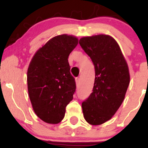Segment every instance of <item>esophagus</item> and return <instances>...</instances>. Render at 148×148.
<instances>
[{
    "label": "esophagus",
    "mask_w": 148,
    "mask_h": 148,
    "mask_svg": "<svg viewBox=\"0 0 148 148\" xmlns=\"http://www.w3.org/2000/svg\"><path fill=\"white\" fill-rule=\"evenodd\" d=\"M79 82H80V79L79 77L76 78V84H77V86H79Z\"/></svg>",
    "instance_id": "obj_1"
}]
</instances>
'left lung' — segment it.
<instances>
[{
    "mask_svg": "<svg viewBox=\"0 0 148 148\" xmlns=\"http://www.w3.org/2000/svg\"><path fill=\"white\" fill-rule=\"evenodd\" d=\"M79 44L95 69L92 92L82 103L88 123L102 125L110 120L125 99L130 84L127 64L117 41L108 35L82 38Z\"/></svg>",
    "mask_w": 148,
    "mask_h": 148,
    "instance_id": "8db88e82",
    "label": "left lung"
}]
</instances>
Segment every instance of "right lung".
I'll list each match as a JSON object with an SVG mask.
<instances>
[{"mask_svg":"<svg viewBox=\"0 0 148 148\" xmlns=\"http://www.w3.org/2000/svg\"><path fill=\"white\" fill-rule=\"evenodd\" d=\"M77 44L78 39L72 36L53 37L35 53L28 66L30 100L36 115L47 123L63 120L76 92L68 58Z\"/></svg>","mask_w":148,"mask_h":148,"instance_id":"right-lung-1","label":"right lung"}]
</instances>
